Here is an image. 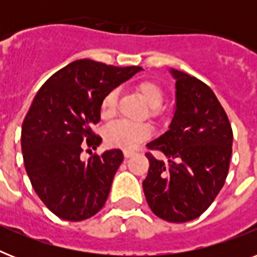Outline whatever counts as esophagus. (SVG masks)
I'll return each instance as SVG.
<instances>
[{
  "mask_svg": "<svg viewBox=\"0 0 257 257\" xmlns=\"http://www.w3.org/2000/svg\"><path fill=\"white\" fill-rule=\"evenodd\" d=\"M133 151H131V149H124V156L126 157V159H129L131 156H133Z\"/></svg>",
  "mask_w": 257,
  "mask_h": 257,
  "instance_id": "esophagus-1",
  "label": "esophagus"
}]
</instances>
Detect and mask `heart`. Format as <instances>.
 Returning a JSON list of instances; mask_svg holds the SVG:
<instances>
[{
	"instance_id": "b5f03b06",
	"label": "heart",
	"mask_w": 257,
	"mask_h": 257,
	"mask_svg": "<svg viewBox=\"0 0 257 257\" xmlns=\"http://www.w3.org/2000/svg\"><path fill=\"white\" fill-rule=\"evenodd\" d=\"M137 94L144 100V102L151 108V114L156 116L159 108L164 100V92L157 82L152 80H144L135 86ZM117 90H109L101 100L100 113L104 120H112L117 113ZM152 133V129L148 124H129L118 122L109 126L105 131V141L110 147L116 148L132 149L139 145L141 141L147 140Z\"/></svg>"
}]
</instances>
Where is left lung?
<instances>
[{"mask_svg": "<svg viewBox=\"0 0 257 257\" xmlns=\"http://www.w3.org/2000/svg\"><path fill=\"white\" fill-rule=\"evenodd\" d=\"M176 80V105L168 131L148 148L143 181L149 208L169 223L197 219L219 195L232 155L231 124L212 89L196 77L169 69Z\"/></svg>", "mask_w": 257, "mask_h": 257, "instance_id": "left-lung-1", "label": "left lung"}]
</instances>
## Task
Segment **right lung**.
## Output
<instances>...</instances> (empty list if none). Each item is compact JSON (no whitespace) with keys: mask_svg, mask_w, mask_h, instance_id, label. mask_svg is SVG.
I'll list each match as a JSON object with an SVG mask.
<instances>
[{"mask_svg":"<svg viewBox=\"0 0 257 257\" xmlns=\"http://www.w3.org/2000/svg\"><path fill=\"white\" fill-rule=\"evenodd\" d=\"M141 70L77 60L54 73L34 97L22 122V157L33 189L60 219L81 221L104 207L124 155L109 149L82 161L81 152L102 141L92 128L100 122L105 94Z\"/></svg>","mask_w":257,"mask_h":257,"instance_id":"1","label":"right lung"}]
</instances>
